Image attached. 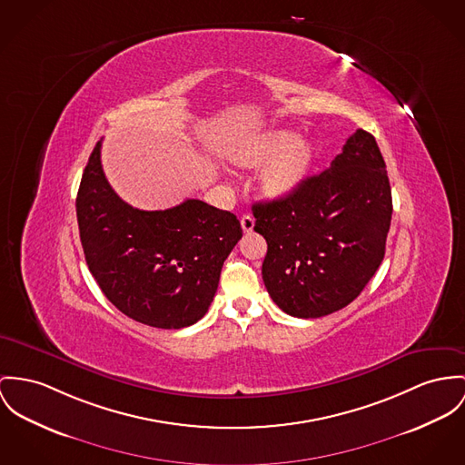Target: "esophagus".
I'll use <instances>...</instances> for the list:
<instances>
[{"mask_svg": "<svg viewBox=\"0 0 465 465\" xmlns=\"http://www.w3.org/2000/svg\"><path fill=\"white\" fill-rule=\"evenodd\" d=\"M241 226H242L244 233H250L254 228V217L252 215H242L241 217Z\"/></svg>", "mask_w": 465, "mask_h": 465, "instance_id": "1", "label": "esophagus"}]
</instances>
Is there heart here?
<instances>
[{
  "label": "heart",
  "instance_id": "obj_1",
  "mask_svg": "<svg viewBox=\"0 0 465 465\" xmlns=\"http://www.w3.org/2000/svg\"><path fill=\"white\" fill-rule=\"evenodd\" d=\"M232 159L244 168L267 164L260 173V189L269 198L285 200L310 179L315 150L295 133L272 131L239 146Z\"/></svg>",
  "mask_w": 465,
  "mask_h": 465
}]
</instances>
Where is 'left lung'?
I'll use <instances>...</instances> for the list:
<instances>
[{
	"label": "left lung",
	"instance_id": "left-lung-1",
	"mask_svg": "<svg viewBox=\"0 0 465 465\" xmlns=\"http://www.w3.org/2000/svg\"><path fill=\"white\" fill-rule=\"evenodd\" d=\"M391 214L384 157L358 129L293 196L252 205L254 232L267 241L262 278L272 301L297 319L351 304L384 260Z\"/></svg>",
	"mask_w": 465,
	"mask_h": 465
}]
</instances>
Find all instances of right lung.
I'll list each match as a JSON object with an SVG mask.
<instances>
[{"mask_svg": "<svg viewBox=\"0 0 465 465\" xmlns=\"http://www.w3.org/2000/svg\"><path fill=\"white\" fill-rule=\"evenodd\" d=\"M81 246L92 276L129 319L159 329L200 321L219 285L224 260L242 237L237 215L202 200L140 211L109 185L101 142L75 198Z\"/></svg>", "mask_w": 465, "mask_h": 465, "instance_id": "1", "label": "right lung"}]
</instances>
